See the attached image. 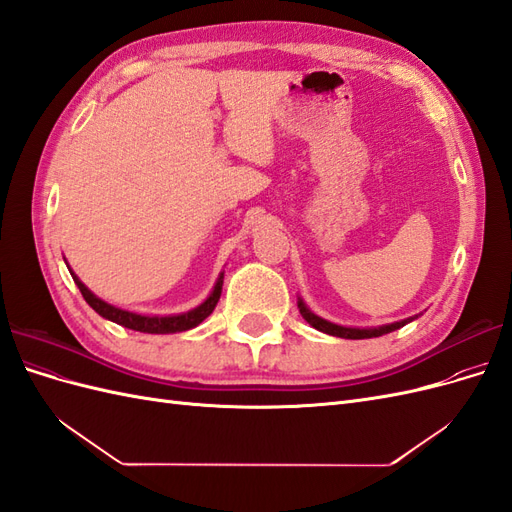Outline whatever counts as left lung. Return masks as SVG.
I'll use <instances>...</instances> for the list:
<instances>
[{
	"mask_svg": "<svg viewBox=\"0 0 512 512\" xmlns=\"http://www.w3.org/2000/svg\"><path fill=\"white\" fill-rule=\"evenodd\" d=\"M299 312H301V316H303L309 324H312L314 329H318V331H322V333L335 335V337H346V339L380 337V335H384V333H391V331H395V329H399V327H404V324H408V322H410V318H408V320H401V322L384 324V327H378V329H346V327H337V324H333V322H327V320L318 318L316 314L309 312V309L305 307V303H303V301H299Z\"/></svg>",
	"mask_w": 512,
	"mask_h": 512,
	"instance_id": "obj_1",
	"label": "left lung"
}]
</instances>
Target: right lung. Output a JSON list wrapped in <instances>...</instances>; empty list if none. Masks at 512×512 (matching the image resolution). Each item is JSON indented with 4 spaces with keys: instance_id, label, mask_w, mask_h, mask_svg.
I'll return each instance as SVG.
<instances>
[{
    "instance_id": "obj_1",
    "label": "right lung",
    "mask_w": 512,
    "mask_h": 512,
    "mask_svg": "<svg viewBox=\"0 0 512 512\" xmlns=\"http://www.w3.org/2000/svg\"><path fill=\"white\" fill-rule=\"evenodd\" d=\"M72 273V271H70ZM72 280L74 284L79 286L83 299L96 309V312L106 318V320H113L117 324H121V327L126 329H132V331H141V333H177V331H188V329H194L198 327L200 322H203L213 309L215 305H218L220 301V294H222V284H224V273L220 275L218 284H215L213 292L209 294V299L198 305L196 309H192V312L188 314H179V316H141V314H132V312H126V309H119V307H113L104 303L102 299H98L94 292H91L79 277H76L72 273Z\"/></svg>"
}]
</instances>
